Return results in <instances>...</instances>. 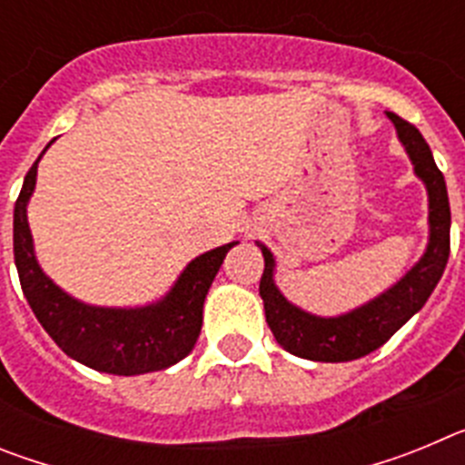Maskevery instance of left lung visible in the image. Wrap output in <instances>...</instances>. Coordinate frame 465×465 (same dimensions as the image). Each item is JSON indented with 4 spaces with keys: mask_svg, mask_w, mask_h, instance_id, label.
Here are the masks:
<instances>
[{
    "mask_svg": "<svg viewBox=\"0 0 465 465\" xmlns=\"http://www.w3.org/2000/svg\"><path fill=\"white\" fill-rule=\"evenodd\" d=\"M396 125L401 143L408 151L414 165V174L424 182L429 193V246L424 256L401 282L389 291L372 298L371 302L356 307L340 316H316L300 310L283 298L274 283V256L268 246L261 244L265 270L261 277V298L265 305V322L274 340L289 354L300 359L342 363L371 354L380 349L393 332L412 319L426 305L429 295L440 282L450 258V197H447L445 176L435 165L429 143L412 123L386 111Z\"/></svg>",
    "mask_w": 465,
    "mask_h": 465,
    "instance_id": "left-lung-1",
    "label": "left lung"
}]
</instances>
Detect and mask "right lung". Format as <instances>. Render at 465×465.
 I'll return each instance as SVG.
<instances>
[{"instance_id":"1","label":"right lung","mask_w":465,"mask_h":465,"mask_svg":"<svg viewBox=\"0 0 465 465\" xmlns=\"http://www.w3.org/2000/svg\"><path fill=\"white\" fill-rule=\"evenodd\" d=\"M41 155L25 176L23 191L15 200L14 256L25 298L44 331L74 361L109 375L130 377L165 371L186 359L200 338L209 286L225 253L240 242L216 246L188 262L170 293L158 302L143 307L85 305L53 283L36 262L27 203L35 193Z\"/></svg>"}]
</instances>
